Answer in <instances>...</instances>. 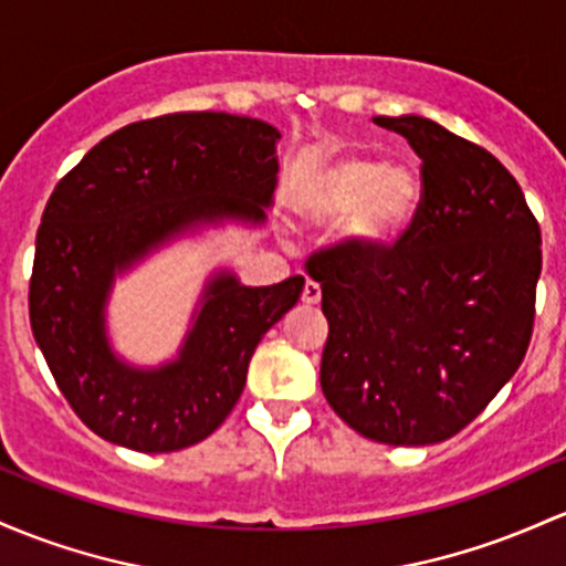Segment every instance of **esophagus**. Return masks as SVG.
Wrapping results in <instances>:
<instances>
[{"label": "esophagus", "mask_w": 566, "mask_h": 566, "mask_svg": "<svg viewBox=\"0 0 566 566\" xmlns=\"http://www.w3.org/2000/svg\"><path fill=\"white\" fill-rule=\"evenodd\" d=\"M301 301L308 303V306H316V303L322 301V287H319V284H316V282H306V284H303Z\"/></svg>", "instance_id": "34e87169"}]
</instances>
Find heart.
Instances as JSON below:
<instances>
[{"mask_svg": "<svg viewBox=\"0 0 566 566\" xmlns=\"http://www.w3.org/2000/svg\"><path fill=\"white\" fill-rule=\"evenodd\" d=\"M421 203V177L413 166L370 155H344L308 182L303 207L314 220H344V235L359 247L395 241L413 222Z\"/></svg>", "mask_w": 566, "mask_h": 566, "instance_id": "obj_1", "label": "heart"}]
</instances>
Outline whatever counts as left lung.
<instances>
[{
  "instance_id": "obj_1",
  "label": "left lung",
  "mask_w": 566,
  "mask_h": 566,
  "mask_svg": "<svg viewBox=\"0 0 566 566\" xmlns=\"http://www.w3.org/2000/svg\"><path fill=\"white\" fill-rule=\"evenodd\" d=\"M374 120L421 158V203L395 244L352 241L306 260L331 325L319 384L365 438L430 446L464 430L518 370L543 239L492 153L419 115Z\"/></svg>"
}]
</instances>
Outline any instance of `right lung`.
Listing matches in <instances>:
<instances>
[{
    "mask_svg": "<svg viewBox=\"0 0 566 566\" xmlns=\"http://www.w3.org/2000/svg\"><path fill=\"white\" fill-rule=\"evenodd\" d=\"M276 128L228 112L128 123L61 177L36 231L29 319L61 395L83 424L145 454L209 438L244 392L260 338L295 306L303 276L244 287L212 279L179 359L136 370L104 335L112 279L196 222L265 220Z\"/></svg>",
    "mask_w": 566,
    "mask_h": 566,
    "instance_id": "add662e5",
    "label": "right lung"
}]
</instances>
